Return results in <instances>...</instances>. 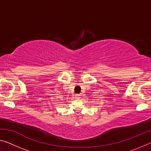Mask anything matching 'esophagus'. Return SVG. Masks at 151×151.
Listing matches in <instances>:
<instances>
[{
    "mask_svg": "<svg viewBox=\"0 0 151 151\" xmlns=\"http://www.w3.org/2000/svg\"><path fill=\"white\" fill-rule=\"evenodd\" d=\"M75 99H78V98H79V94H75Z\"/></svg>",
    "mask_w": 151,
    "mask_h": 151,
    "instance_id": "esophagus-1",
    "label": "esophagus"
}]
</instances>
